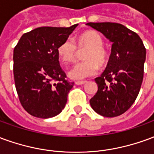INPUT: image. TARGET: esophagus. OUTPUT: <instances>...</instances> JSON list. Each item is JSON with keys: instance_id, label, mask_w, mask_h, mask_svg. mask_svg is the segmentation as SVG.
Here are the masks:
<instances>
[{"instance_id": "esophagus-1", "label": "esophagus", "mask_w": 154, "mask_h": 154, "mask_svg": "<svg viewBox=\"0 0 154 154\" xmlns=\"http://www.w3.org/2000/svg\"><path fill=\"white\" fill-rule=\"evenodd\" d=\"M87 82V81H76L75 82V84L76 85H83Z\"/></svg>"}]
</instances>
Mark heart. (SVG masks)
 <instances>
[{
    "label": "heart",
    "mask_w": 154,
    "mask_h": 154,
    "mask_svg": "<svg viewBox=\"0 0 154 154\" xmlns=\"http://www.w3.org/2000/svg\"><path fill=\"white\" fill-rule=\"evenodd\" d=\"M77 45L80 48H88L84 54V59L74 65L68 72V75L73 80H82L93 76L98 71V65L102 67L107 63L108 54L103 48V39L99 33L88 30L82 33L77 38ZM77 47L72 38L64 40L57 48L58 55L66 63L73 62Z\"/></svg>",
    "instance_id": "obj_1"
}]
</instances>
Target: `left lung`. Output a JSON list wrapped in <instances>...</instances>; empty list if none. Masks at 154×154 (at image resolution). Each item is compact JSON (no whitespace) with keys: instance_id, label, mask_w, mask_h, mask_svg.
I'll use <instances>...</instances> for the list:
<instances>
[{"instance_id":"8db88e82","label":"left lung","mask_w":154,"mask_h":154,"mask_svg":"<svg viewBox=\"0 0 154 154\" xmlns=\"http://www.w3.org/2000/svg\"><path fill=\"white\" fill-rule=\"evenodd\" d=\"M112 43L106 70L97 77L98 90L90 100L91 108L105 117L128 110L139 95L143 78L146 49L139 35L118 23H87Z\"/></svg>"}]
</instances>
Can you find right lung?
<instances>
[{
	"instance_id": "right-lung-1",
	"label": "right lung",
	"mask_w": 154,
	"mask_h": 154,
	"mask_svg": "<svg viewBox=\"0 0 154 154\" xmlns=\"http://www.w3.org/2000/svg\"><path fill=\"white\" fill-rule=\"evenodd\" d=\"M77 25L36 28L22 35L15 46V88L22 106L31 116L52 118L66 106L74 82L66 80V73L59 65L57 48Z\"/></svg>"
}]
</instances>
